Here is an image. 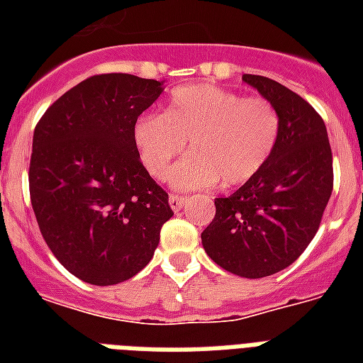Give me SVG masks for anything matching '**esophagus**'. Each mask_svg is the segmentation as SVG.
Listing matches in <instances>:
<instances>
[{"mask_svg":"<svg viewBox=\"0 0 363 363\" xmlns=\"http://www.w3.org/2000/svg\"><path fill=\"white\" fill-rule=\"evenodd\" d=\"M169 205H171V209L175 211V213H179V211H181L184 205H186V198H184V196H177V194H171Z\"/></svg>","mask_w":363,"mask_h":363,"instance_id":"esophagus-1","label":"esophagus"}]
</instances>
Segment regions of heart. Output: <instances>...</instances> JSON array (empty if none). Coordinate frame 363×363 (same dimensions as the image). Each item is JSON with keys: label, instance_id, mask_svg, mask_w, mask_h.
Wrapping results in <instances>:
<instances>
[{"label": "heart", "instance_id": "heart-1", "mask_svg": "<svg viewBox=\"0 0 363 363\" xmlns=\"http://www.w3.org/2000/svg\"><path fill=\"white\" fill-rule=\"evenodd\" d=\"M131 135L154 179H164L188 141L192 154L169 173L177 190H201L220 181L224 186H241L275 152L281 116L269 99L259 96L242 98L215 84H188L169 94L162 115L139 116Z\"/></svg>", "mask_w": 363, "mask_h": 363}]
</instances>
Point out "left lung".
Instances as JSON below:
<instances>
[{
    "mask_svg": "<svg viewBox=\"0 0 363 363\" xmlns=\"http://www.w3.org/2000/svg\"><path fill=\"white\" fill-rule=\"evenodd\" d=\"M242 81L275 105L281 135L252 181L215 199L201 242L222 269L262 279L294 264L318 232L333 190L332 147L322 116L301 96L267 77Z\"/></svg>",
    "mask_w": 363,
    "mask_h": 363,
    "instance_id": "8db88e82",
    "label": "left lung"
}]
</instances>
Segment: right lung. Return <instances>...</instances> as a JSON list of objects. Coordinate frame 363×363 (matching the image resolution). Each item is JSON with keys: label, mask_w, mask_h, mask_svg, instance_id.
Returning a JSON list of instances; mask_svg holds the SVG:
<instances>
[{"label": "right lung", "mask_w": 363, "mask_h": 363, "mask_svg": "<svg viewBox=\"0 0 363 363\" xmlns=\"http://www.w3.org/2000/svg\"><path fill=\"white\" fill-rule=\"evenodd\" d=\"M160 94L154 79L94 75L56 99L33 131L30 199L43 239L65 269L96 286L137 275L173 216L131 135Z\"/></svg>", "instance_id": "1"}]
</instances>
